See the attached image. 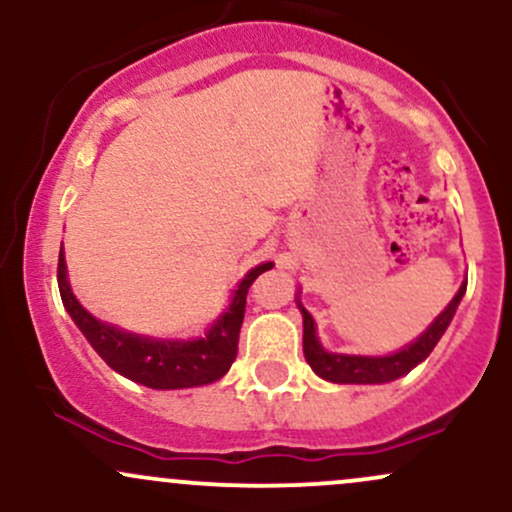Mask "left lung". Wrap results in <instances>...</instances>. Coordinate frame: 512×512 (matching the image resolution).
Segmentation results:
<instances>
[{
	"instance_id": "8db88e82",
	"label": "left lung",
	"mask_w": 512,
	"mask_h": 512,
	"mask_svg": "<svg viewBox=\"0 0 512 512\" xmlns=\"http://www.w3.org/2000/svg\"><path fill=\"white\" fill-rule=\"evenodd\" d=\"M464 289L467 284L460 286L457 296L452 298L448 308L436 317L428 330L416 339L414 344H409L407 349L397 351L392 356H344V354H327L322 349L320 342L315 337V322L310 317L308 310L301 305L303 313V354L305 361L310 363V368L315 370L320 378L330 380V383H342V385H375V383H390V380L402 378L404 373H409L411 368L419 366L424 358L431 354L433 346L438 344V339L443 337V332L448 330L452 315H455L457 305H460Z\"/></svg>"
}]
</instances>
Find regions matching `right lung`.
Wrapping results in <instances>:
<instances>
[{
  "instance_id": "add662e5",
  "label": "right lung",
  "mask_w": 512,
  "mask_h": 512,
  "mask_svg": "<svg viewBox=\"0 0 512 512\" xmlns=\"http://www.w3.org/2000/svg\"><path fill=\"white\" fill-rule=\"evenodd\" d=\"M267 269H272V262L250 269L248 276L240 281L231 308L214 322L207 337L192 339V342H158V339L115 330V327L96 320L88 310L81 308L69 289L62 250L60 262H57V284H60V296L67 313L72 315L76 327L84 332V337L110 368L134 383L154 387V390H180V387L209 385L228 373L238 356L245 296H248L252 281Z\"/></svg>"
}]
</instances>
